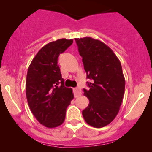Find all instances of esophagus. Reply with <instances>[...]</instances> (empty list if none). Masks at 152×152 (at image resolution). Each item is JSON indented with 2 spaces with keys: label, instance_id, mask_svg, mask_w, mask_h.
I'll use <instances>...</instances> for the list:
<instances>
[{
  "label": "esophagus",
  "instance_id": "obj_1",
  "mask_svg": "<svg viewBox=\"0 0 152 152\" xmlns=\"http://www.w3.org/2000/svg\"><path fill=\"white\" fill-rule=\"evenodd\" d=\"M82 94L81 89L80 88H74V97H77L78 96H80Z\"/></svg>",
  "mask_w": 152,
  "mask_h": 152
}]
</instances>
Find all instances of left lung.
I'll return each instance as SVG.
<instances>
[{"label":"left lung","instance_id":"8db88e82","mask_svg":"<svg viewBox=\"0 0 152 152\" xmlns=\"http://www.w3.org/2000/svg\"><path fill=\"white\" fill-rule=\"evenodd\" d=\"M82 57L89 89H83L89 100L82 114L90 126L102 128L114 119L125 90L121 62L107 45L91 37L75 38Z\"/></svg>","mask_w":152,"mask_h":152}]
</instances>
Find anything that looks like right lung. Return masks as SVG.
<instances>
[{"instance_id":"add662e5","label":"right lung","mask_w":152,"mask_h":152,"mask_svg":"<svg viewBox=\"0 0 152 152\" xmlns=\"http://www.w3.org/2000/svg\"><path fill=\"white\" fill-rule=\"evenodd\" d=\"M73 43L66 38L47 43L31 61L26 94L31 112L40 124L55 128L64 123L66 111L74 99L72 88L64 86L58 58Z\"/></svg>"}]
</instances>
